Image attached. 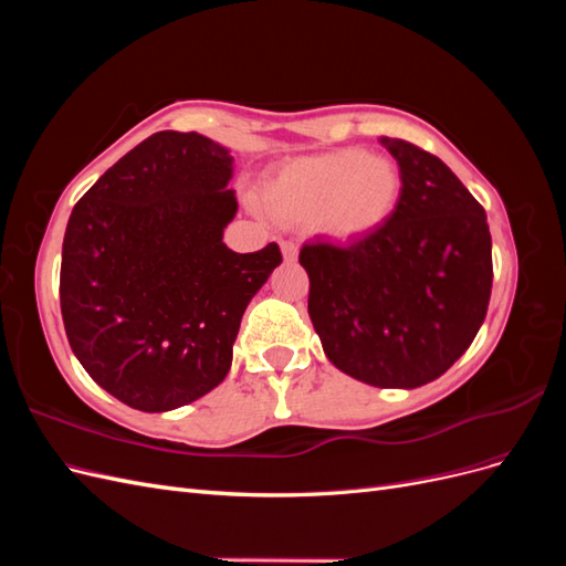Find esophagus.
I'll return each instance as SVG.
<instances>
[{
  "instance_id": "1",
  "label": "esophagus",
  "mask_w": 566,
  "mask_h": 566,
  "mask_svg": "<svg viewBox=\"0 0 566 566\" xmlns=\"http://www.w3.org/2000/svg\"><path fill=\"white\" fill-rule=\"evenodd\" d=\"M281 252H283V260H285V262H295L297 254H300V248H297V243H293V241H283V243H281Z\"/></svg>"
}]
</instances>
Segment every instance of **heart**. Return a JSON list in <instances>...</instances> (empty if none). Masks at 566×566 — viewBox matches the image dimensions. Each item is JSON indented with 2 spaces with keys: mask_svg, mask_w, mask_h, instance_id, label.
<instances>
[{
  "mask_svg": "<svg viewBox=\"0 0 566 566\" xmlns=\"http://www.w3.org/2000/svg\"><path fill=\"white\" fill-rule=\"evenodd\" d=\"M401 191L399 169L385 156L342 148L297 158L262 188L266 210L283 224H318L342 241L364 238L391 214Z\"/></svg>",
  "mask_w": 566,
  "mask_h": 566,
  "instance_id": "obj_1",
  "label": "heart"
}]
</instances>
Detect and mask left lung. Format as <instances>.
Listing matches in <instances>:
<instances>
[{
  "label": "left lung",
  "mask_w": 566,
  "mask_h": 566,
  "mask_svg": "<svg viewBox=\"0 0 566 566\" xmlns=\"http://www.w3.org/2000/svg\"><path fill=\"white\" fill-rule=\"evenodd\" d=\"M399 165L397 208L349 245L306 243L310 316L331 364L373 387L437 380L489 310L486 212L432 153L382 136Z\"/></svg>",
  "instance_id": "obj_1"
}]
</instances>
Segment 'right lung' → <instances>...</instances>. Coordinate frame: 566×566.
<instances>
[{
    "instance_id": "obj_1",
    "label": "right lung",
    "mask_w": 566,
    "mask_h": 566,
    "mask_svg": "<svg viewBox=\"0 0 566 566\" xmlns=\"http://www.w3.org/2000/svg\"><path fill=\"white\" fill-rule=\"evenodd\" d=\"M233 158L198 132H158L73 208L61 256V314L90 378L163 413L227 378L250 300L283 256L221 241L235 217Z\"/></svg>"
}]
</instances>
